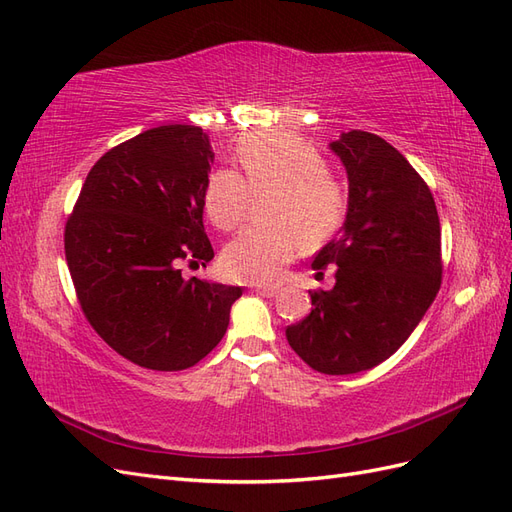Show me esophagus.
I'll return each mask as SVG.
<instances>
[{
	"instance_id": "1",
	"label": "esophagus",
	"mask_w": 512,
	"mask_h": 512,
	"mask_svg": "<svg viewBox=\"0 0 512 512\" xmlns=\"http://www.w3.org/2000/svg\"><path fill=\"white\" fill-rule=\"evenodd\" d=\"M258 294H262V297H275L277 294V288L275 286H256L254 288Z\"/></svg>"
}]
</instances>
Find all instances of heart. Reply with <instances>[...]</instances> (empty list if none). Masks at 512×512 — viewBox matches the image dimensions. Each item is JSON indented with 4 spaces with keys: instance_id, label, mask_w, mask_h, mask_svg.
<instances>
[{
    "instance_id": "heart-1",
    "label": "heart",
    "mask_w": 512,
    "mask_h": 512,
    "mask_svg": "<svg viewBox=\"0 0 512 512\" xmlns=\"http://www.w3.org/2000/svg\"><path fill=\"white\" fill-rule=\"evenodd\" d=\"M239 175L218 168L205 183V213L220 230L237 228L252 194L271 190L267 218L271 224L247 226L222 252V269L232 280L267 284L297 256L301 241L320 245L342 228L348 213V192L322 153L303 136L288 130H267L243 136L235 149Z\"/></svg>"
}]
</instances>
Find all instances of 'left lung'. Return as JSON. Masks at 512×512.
<instances>
[{
    "label": "left lung",
    "mask_w": 512,
    "mask_h": 512,
    "mask_svg": "<svg viewBox=\"0 0 512 512\" xmlns=\"http://www.w3.org/2000/svg\"><path fill=\"white\" fill-rule=\"evenodd\" d=\"M348 173L342 235L314 258L335 286L312 294V312L290 324V348L320 374L376 367L406 342L442 284V232L425 179L384 138L350 130L331 143Z\"/></svg>",
    "instance_id": "1"
}]
</instances>
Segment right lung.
I'll use <instances>...</instances> for the list:
<instances>
[{
  "label": "right lung",
  "mask_w": 512,
  "mask_h": 512,
  "mask_svg": "<svg viewBox=\"0 0 512 512\" xmlns=\"http://www.w3.org/2000/svg\"><path fill=\"white\" fill-rule=\"evenodd\" d=\"M213 162L198 126H160L108 149L64 230L87 322L123 359L153 371L203 361L226 333L239 286L183 280L213 258L203 194Z\"/></svg>",
  "instance_id": "obj_1"
}]
</instances>
